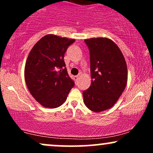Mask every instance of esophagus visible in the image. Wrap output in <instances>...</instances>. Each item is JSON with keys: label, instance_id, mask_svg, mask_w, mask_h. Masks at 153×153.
<instances>
[{"label": "esophagus", "instance_id": "34e87169", "mask_svg": "<svg viewBox=\"0 0 153 153\" xmlns=\"http://www.w3.org/2000/svg\"><path fill=\"white\" fill-rule=\"evenodd\" d=\"M74 78H75V80L77 81V80H78V79H79V76H78V75H76V76H75Z\"/></svg>", "mask_w": 153, "mask_h": 153}]
</instances>
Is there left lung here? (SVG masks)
I'll return each mask as SVG.
<instances>
[{"label": "left lung", "mask_w": 153, "mask_h": 153, "mask_svg": "<svg viewBox=\"0 0 153 153\" xmlns=\"http://www.w3.org/2000/svg\"><path fill=\"white\" fill-rule=\"evenodd\" d=\"M90 51L91 86L82 92L89 109L101 112L111 108L122 95L127 82L125 59L117 44L105 37L85 39Z\"/></svg>", "instance_id": "8db88e82"}]
</instances>
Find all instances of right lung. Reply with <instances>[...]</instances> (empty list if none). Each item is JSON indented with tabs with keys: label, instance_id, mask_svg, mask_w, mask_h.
<instances>
[{
	"label": "right lung",
	"instance_id": "obj_1",
	"mask_svg": "<svg viewBox=\"0 0 153 153\" xmlns=\"http://www.w3.org/2000/svg\"><path fill=\"white\" fill-rule=\"evenodd\" d=\"M74 39L47 34L40 39L29 52L24 68L28 89L42 106H60L74 86L68 75L64 55Z\"/></svg>",
	"mask_w": 153,
	"mask_h": 153
}]
</instances>
